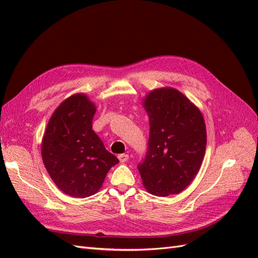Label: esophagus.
Instances as JSON below:
<instances>
[{
  "mask_svg": "<svg viewBox=\"0 0 258 258\" xmlns=\"http://www.w3.org/2000/svg\"><path fill=\"white\" fill-rule=\"evenodd\" d=\"M118 159L120 162H126L129 159V156L127 154H120L118 155Z\"/></svg>",
  "mask_w": 258,
  "mask_h": 258,
  "instance_id": "obj_1",
  "label": "esophagus"
}]
</instances>
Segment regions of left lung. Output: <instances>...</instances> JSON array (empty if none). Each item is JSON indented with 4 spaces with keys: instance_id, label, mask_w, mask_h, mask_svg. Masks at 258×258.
<instances>
[{
    "instance_id": "1",
    "label": "left lung",
    "mask_w": 258,
    "mask_h": 258,
    "mask_svg": "<svg viewBox=\"0 0 258 258\" xmlns=\"http://www.w3.org/2000/svg\"><path fill=\"white\" fill-rule=\"evenodd\" d=\"M143 104L150 118L147 153L138 165L143 185L156 196L181 192L204 160V116L182 92L170 87L151 91Z\"/></svg>"
}]
</instances>
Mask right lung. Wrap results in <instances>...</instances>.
<instances>
[{"instance_id":"1","label":"right lung","mask_w":258,"mask_h":258,"mask_svg":"<svg viewBox=\"0 0 258 258\" xmlns=\"http://www.w3.org/2000/svg\"><path fill=\"white\" fill-rule=\"evenodd\" d=\"M96 106L84 93L64 100L53 112L42 141V158L51 179L69 196L86 198L102 186L119 160L92 130Z\"/></svg>"}]
</instances>
